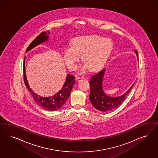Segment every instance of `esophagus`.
Returning a JSON list of instances; mask_svg holds the SVG:
<instances>
[{
	"mask_svg": "<svg viewBox=\"0 0 158 158\" xmlns=\"http://www.w3.org/2000/svg\"><path fill=\"white\" fill-rule=\"evenodd\" d=\"M76 79L78 81H80L82 80L83 79H84V76H77Z\"/></svg>",
	"mask_w": 158,
	"mask_h": 158,
	"instance_id": "34e87169",
	"label": "esophagus"
}]
</instances>
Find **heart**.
Instances as JSON below:
<instances>
[{"mask_svg":"<svg viewBox=\"0 0 158 158\" xmlns=\"http://www.w3.org/2000/svg\"><path fill=\"white\" fill-rule=\"evenodd\" d=\"M111 41L98 36L79 37L73 41V46H68L63 57L67 67L76 69L77 63L82 61L90 71H96L102 66L112 49Z\"/></svg>","mask_w":158,"mask_h":158,"instance_id":"heart-1","label":"heart"}]
</instances>
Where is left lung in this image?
<instances>
[{
  "mask_svg": "<svg viewBox=\"0 0 158 158\" xmlns=\"http://www.w3.org/2000/svg\"><path fill=\"white\" fill-rule=\"evenodd\" d=\"M135 53L138 57L137 51ZM105 71L103 69L94 74L90 80V95L89 99L93 106L102 112H107L119 106L125 100L134 84L126 93L122 96L116 98L108 97L102 89V79Z\"/></svg>",
  "mask_w": 158,
  "mask_h": 158,
  "instance_id": "1",
  "label": "left lung"
}]
</instances>
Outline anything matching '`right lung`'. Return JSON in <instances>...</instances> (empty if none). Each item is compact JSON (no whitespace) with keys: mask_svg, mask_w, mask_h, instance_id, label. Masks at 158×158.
<instances>
[{"mask_svg":"<svg viewBox=\"0 0 158 158\" xmlns=\"http://www.w3.org/2000/svg\"><path fill=\"white\" fill-rule=\"evenodd\" d=\"M47 32H42L40 34L36 37L33 41L31 43L30 45L27 48L26 51H29L33 48L34 47L40 44L42 42L46 41L48 38V36L46 35ZM49 33V32H48ZM74 76L68 74L67 77L66 81L64 85L61 88V90L57 93L56 95L52 97H41L35 94L31 90L28 85V84L26 78V73H25V58L23 64V78L24 84L27 87L28 91H30L32 96L34 98L35 102L44 109L49 111H54L57 109H59L62 106H64V103L66 102L69 97L70 96L72 88L75 84Z\"/></svg>","mask_w":158,"mask_h":158,"instance_id":"obj_1","label":"right lung"}]
</instances>
